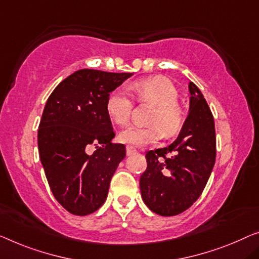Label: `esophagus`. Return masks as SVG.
I'll use <instances>...</instances> for the list:
<instances>
[{
	"instance_id": "esophagus-1",
	"label": "esophagus",
	"mask_w": 259,
	"mask_h": 259,
	"mask_svg": "<svg viewBox=\"0 0 259 259\" xmlns=\"http://www.w3.org/2000/svg\"><path fill=\"white\" fill-rule=\"evenodd\" d=\"M136 151H137V150L135 149L134 146H131V145H126V154H128V156H130V154L135 153Z\"/></svg>"
}]
</instances>
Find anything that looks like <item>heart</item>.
<instances>
[{"label": "heart", "mask_w": 259, "mask_h": 259, "mask_svg": "<svg viewBox=\"0 0 259 259\" xmlns=\"http://www.w3.org/2000/svg\"><path fill=\"white\" fill-rule=\"evenodd\" d=\"M131 90L136 93L141 101L154 103L149 125H129L118 135L119 142L124 144L143 146L152 144L164 136L178 133L184 123V113L179 107V93L175 83L165 76L157 75L141 79L131 84ZM107 111L110 118L118 125L129 122L133 113V99L125 88L119 87L113 91L107 99Z\"/></svg>", "instance_id": "1"}]
</instances>
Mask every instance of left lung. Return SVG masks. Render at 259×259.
I'll use <instances>...</instances> for the list:
<instances>
[{
	"mask_svg": "<svg viewBox=\"0 0 259 259\" xmlns=\"http://www.w3.org/2000/svg\"><path fill=\"white\" fill-rule=\"evenodd\" d=\"M190 110L177 140L166 148L148 151L141 176L142 199L153 213L173 216L188 209L214 167L216 137L213 114L196 84L190 82Z\"/></svg>",
	"mask_w": 259,
	"mask_h": 259,
	"instance_id": "1",
	"label": "left lung"
}]
</instances>
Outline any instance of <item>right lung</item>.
I'll use <instances>...</instances> for the list:
<instances>
[{
	"label": "right lung",
	"mask_w": 259,
	"mask_h": 259,
	"mask_svg": "<svg viewBox=\"0 0 259 259\" xmlns=\"http://www.w3.org/2000/svg\"><path fill=\"white\" fill-rule=\"evenodd\" d=\"M133 73L79 69L61 81L46 102L38 129V150L55 198L74 215L94 213L105 203L111 177L125 157L107 99ZM92 146L96 151L89 153Z\"/></svg>",
	"instance_id": "right-lung-1"
}]
</instances>
